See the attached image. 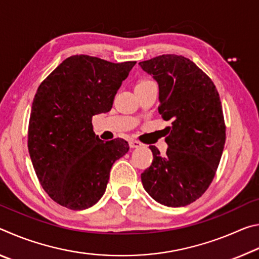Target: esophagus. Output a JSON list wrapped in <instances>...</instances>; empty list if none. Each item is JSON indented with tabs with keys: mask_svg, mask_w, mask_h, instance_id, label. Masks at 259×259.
I'll use <instances>...</instances> for the list:
<instances>
[{
	"mask_svg": "<svg viewBox=\"0 0 259 259\" xmlns=\"http://www.w3.org/2000/svg\"><path fill=\"white\" fill-rule=\"evenodd\" d=\"M129 145L131 148H138L140 146H143V144L138 142V140H130L129 142Z\"/></svg>",
	"mask_w": 259,
	"mask_h": 259,
	"instance_id": "obj_1",
	"label": "esophagus"
}]
</instances>
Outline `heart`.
I'll return each mask as SVG.
<instances>
[{
	"mask_svg": "<svg viewBox=\"0 0 259 259\" xmlns=\"http://www.w3.org/2000/svg\"><path fill=\"white\" fill-rule=\"evenodd\" d=\"M147 81H151V80H143V81H140L139 83H143V82H147ZM139 83H138V84H139Z\"/></svg>",
	"mask_w": 259,
	"mask_h": 259,
	"instance_id": "b5f03b06",
	"label": "heart"
}]
</instances>
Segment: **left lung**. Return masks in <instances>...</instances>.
<instances>
[{"label":"left lung","instance_id":"8db88e82","mask_svg":"<svg viewBox=\"0 0 259 259\" xmlns=\"http://www.w3.org/2000/svg\"><path fill=\"white\" fill-rule=\"evenodd\" d=\"M159 84V113L171 121L164 156L150 146L153 161L142 174L145 191L166 207H185L208 190L224 150L226 126L219 94L207 74L183 56L140 61Z\"/></svg>","mask_w":259,"mask_h":259}]
</instances>
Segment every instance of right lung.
I'll return each mask as SVG.
<instances>
[{
	"label": "right lung",
	"mask_w": 259,
	"mask_h": 259,
	"mask_svg": "<svg viewBox=\"0 0 259 259\" xmlns=\"http://www.w3.org/2000/svg\"><path fill=\"white\" fill-rule=\"evenodd\" d=\"M135 64L75 55L37 88L29 116L28 152L43 190L63 207L83 210L97 203L113 163L129 151L122 138L99 139L93 116L111 111Z\"/></svg>",
	"instance_id": "obj_1"
}]
</instances>
